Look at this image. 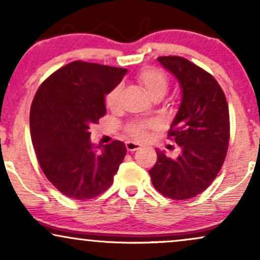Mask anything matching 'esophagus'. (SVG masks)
Returning a JSON list of instances; mask_svg holds the SVG:
<instances>
[{
	"instance_id": "34e87169",
	"label": "esophagus",
	"mask_w": 260,
	"mask_h": 260,
	"mask_svg": "<svg viewBox=\"0 0 260 260\" xmlns=\"http://www.w3.org/2000/svg\"><path fill=\"white\" fill-rule=\"evenodd\" d=\"M126 148L128 151H136L140 148V144H138V143H134V142H126Z\"/></svg>"
}]
</instances>
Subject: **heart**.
<instances>
[{"label": "heart", "mask_w": 260, "mask_h": 260, "mask_svg": "<svg viewBox=\"0 0 260 260\" xmlns=\"http://www.w3.org/2000/svg\"><path fill=\"white\" fill-rule=\"evenodd\" d=\"M138 80L142 84L144 90L150 95L151 98L155 96H161L162 98L165 95V92L168 91L169 88V78L159 68L154 67H148L142 70L138 73ZM121 92V85L117 84L106 94L105 96V104L110 109H115L117 106L118 103V96H120ZM151 124L149 122H143V121H133L131 123H128L126 128H124V132L128 137L133 139H143L147 136V129L150 127Z\"/></svg>", "instance_id": "b5f03b06"}]
</instances>
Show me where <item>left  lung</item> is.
<instances>
[{
	"label": "left lung",
	"mask_w": 260,
	"mask_h": 260,
	"mask_svg": "<svg viewBox=\"0 0 260 260\" xmlns=\"http://www.w3.org/2000/svg\"><path fill=\"white\" fill-rule=\"evenodd\" d=\"M177 78L182 100L169 138L181 147L176 159L156 150L149 170L157 192L184 201L204 192L222 168L230 140L229 105L221 86L203 68L180 56L157 57Z\"/></svg>",
	"instance_id": "1"
}]
</instances>
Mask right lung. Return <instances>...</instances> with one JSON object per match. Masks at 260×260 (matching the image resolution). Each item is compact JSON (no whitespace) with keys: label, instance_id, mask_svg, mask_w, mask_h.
Segmentation results:
<instances>
[{"label":"right lung","instance_id":"obj_1","mask_svg":"<svg viewBox=\"0 0 260 260\" xmlns=\"http://www.w3.org/2000/svg\"><path fill=\"white\" fill-rule=\"evenodd\" d=\"M126 68L74 61L40 85L30 109L32 147L45 176L77 201L100 196L126 156L120 140L94 148L89 128L106 113L105 95Z\"/></svg>","mask_w":260,"mask_h":260}]
</instances>
